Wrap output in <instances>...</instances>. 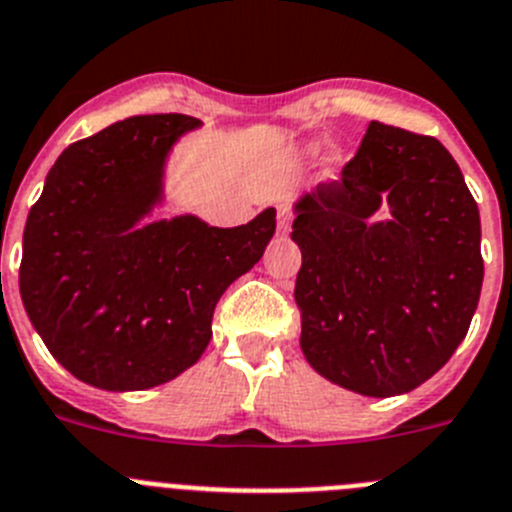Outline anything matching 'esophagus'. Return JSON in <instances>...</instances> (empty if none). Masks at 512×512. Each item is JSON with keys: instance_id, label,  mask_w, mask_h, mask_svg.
<instances>
[{"instance_id": "34e87169", "label": "esophagus", "mask_w": 512, "mask_h": 512, "mask_svg": "<svg viewBox=\"0 0 512 512\" xmlns=\"http://www.w3.org/2000/svg\"><path fill=\"white\" fill-rule=\"evenodd\" d=\"M289 228H292V210L284 208V205H279V231L287 233Z\"/></svg>"}]
</instances>
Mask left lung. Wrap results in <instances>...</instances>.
Instances as JSON below:
<instances>
[{
    "label": "left lung",
    "instance_id": "left-lung-1",
    "mask_svg": "<svg viewBox=\"0 0 512 512\" xmlns=\"http://www.w3.org/2000/svg\"><path fill=\"white\" fill-rule=\"evenodd\" d=\"M381 204L389 218L369 220ZM302 353L322 378L373 398L437 373L480 302V210L434 137L370 121L340 177L294 205Z\"/></svg>",
    "mask_w": 512,
    "mask_h": 512
}]
</instances>
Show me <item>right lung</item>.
Here are the masks:
<instances>
[{"label":"right lung","instance_id":"add662e5","mask_svg":"<svg viewBox=\"0 0 512 512\" xmlns=\"http://www.w3.org/2000/svg\"><path fill=\"white\" fill-rule=\"evenodd\" d=\"M198 124L131 116L70 144L27 215L22 304L53 358L88 386L144 391L198 363L215 304L274 236V208L238 228L195 215L142 223L162 200L172 144Z\"/></svg>","mask_w":512,"mask_h":512}]
</instances>
